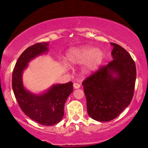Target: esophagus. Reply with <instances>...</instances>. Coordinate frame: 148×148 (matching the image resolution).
<instances>
[{
    "label": "esophagus",
    "mask_w": 148,
    "mask_h": 148,
    "mask_svg": "<svg viewBox=\"0 0 148 148\" xmlns=\"http://www.w3.org/2000/svg\"><path fill=\"white\" fill-rule=\"evenodd\" d=\"M74 89H79L80 87V85L79 84L74 83Z\"/></svg>",
    "instance_id": "34e87169"
}]
</instances>
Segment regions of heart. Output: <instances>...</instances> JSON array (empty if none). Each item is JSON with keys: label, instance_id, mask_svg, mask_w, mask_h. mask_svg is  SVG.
<instances>
[{"label": "heart", "instance_id": "heart-1", "mask_svg": "<svg viewBox=\"0 0 148 148\" xmlns=\"http://www.w3.org/2000/svg\"><path fill=\"white\" fill-rule=\"evenodd\" d=\"M105 54L103 50L92 46L74 47L69 49L66 60L69 64L85 63L83 72L89 74L98 69L103 62Z\"/></svg>", "mask_w": 148, "mask_h": 148}]
</instances>
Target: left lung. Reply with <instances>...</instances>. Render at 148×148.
<instances>
[{
  "instance_id": "8db88e82",
  "label": "left lung",
  "mask_w": 148,
  "mask_h": 148,
  "mask_svg": "<svg viewBox=\"0 0 148 148\" xmlns=\"http://www.w3.org/2000/svg\"><path fill=\"white\" fill-rule=\"evenodd\" d=\"M113 60L87 77L82 85L89 116L98 121L114 119L131 103L134 95L136 69L123 47L114 43Z\"/></svg>"
}]
</instances>
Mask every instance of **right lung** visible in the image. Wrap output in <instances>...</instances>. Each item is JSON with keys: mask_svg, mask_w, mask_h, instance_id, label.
<instances>
[{"mask_svg": "<svg viewBox=\"0 0 148 148\" xmlns=\"http://www.w3.org/2000/svg\"><path fill=\"white\" fill-rule=\"evenodd\" d=\"M49 42H41L29 47L17 59L12 73V89L16 99L26 116L39 124L46 126L56 125L64 116V106L73 91L72 82L55 84L40 94L32 93L25 87L23 74L29 62L46 53Z\"/></svg>", "mask_w": 148, "mask_h": 148, "instance_id": "obj_1", "label": "right lung"}]
</instances>
